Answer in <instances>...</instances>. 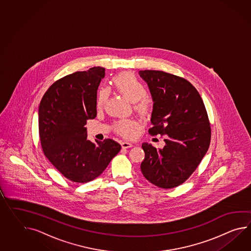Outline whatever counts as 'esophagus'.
Wrapping results in <instances>:
<instances>
[{"mask_svg": "<svg viewBox=\"0 0 251 251\" xmlns=\"http://www.w3.org/2000/svg\"><path fill=\"white\" fill-rule=\"evenodd\" d=\"M133 146L132 145V143H130V142H127V141H123L122 142V147L123 149H128V148H131Z\"/></svg>", "mask_w": 251, "mask_h": 251, "instance_id": "34e87169", "label": "esophagus"}]
</instances>
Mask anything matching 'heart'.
<instances>
[{"instance_id": "obj_1", "label": "heart", "mask_w": 251, "mask_h": 251, "mask_svg": "<svg viewBox=\"0 0 251 251\" xmlns=\"http://www.w3.org/2000/svg\"><path fill=\"white\" fill-rule=\"evenodd\" d=\"M113 84L117 91L127 99L130 102L135 103V110L141 116L147 117L151 112V101L146 97L147 88L129 73H123L113 78ZM109 91L107 89H100L97 94L96 105L98 108L103 107L109 99ZM135 124L130 121H122L115 125L118 133L129 138L133 135Z\"/></svg>"}]
</instances>
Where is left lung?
<instances>
[{
  "mask_svg": "<svg viewBox=\"0 0 251 251\" xmlns=\"http://www.w3.org/2000/svg\"><path fill=\"white\" fill-rule=\"evenodd\" d=\"M153 100L149 133L163 135L165 146L142 143L143 176L161 189L183 183L208 151L211 129L200 93L190 81L161 71H140Z\"/></svg>",
  "mask_w": 251,
  "mask_h": 251,
  "instance_id": "left-lung-1",
  "label": "left lung"
}]
</instances>
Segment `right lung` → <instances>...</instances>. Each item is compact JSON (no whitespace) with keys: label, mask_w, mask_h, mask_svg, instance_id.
<instances>
[{"label":"right lung","mask_w":251,"mask_h":251,"mask_svg":"<svg viewBox=\"0 0 251 251\" xmlns=\"http://www.w3.org/2000/svg\"><path fill=\"white\" fill-rule=\"evenodd\" d=\"M105 69L76 72L55 81L39 106V134L44 155L68 179L85 183L99 177L122 146L111 139L87 140L88 120L97 115V90Z\"/></svg>","instance_id":"1"}]
</instances>
